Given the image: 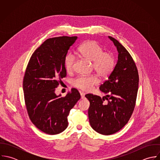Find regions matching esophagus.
Returning <instances> with one entry per match:
<instances>
[{
    "instance_id": "34e87169",
    "label": "esophagus",
    "mask_w": 160,
    "mask_h": 160,
    "mask_svg": "<svg viewBox=\"0 0 160 160\" xmlns=\"http://www.w3.org/2000/svg\"><path fill=\"white\" fill-rule=\"evenodd\" d=\"M85 93L84 92H81V98H84L85 97Z\"/></svg>"
}]
</instances>
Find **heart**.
<instances>
[{
	"mask_svg": "<svg viewBox=\"0 0 160 160\" xmlns=\"http://www.w3.org/2000/svg\"><path fill=\"white\" fill-rule=\"evenodd\" d=\"M103 48L95 41H88L78 48V52L84 59L92 62V69L98 76L103 79H107L114 70L116 60L113 54L110 52H103ZM76 62L75 56L72 53L68 54L65 58V68L68 72L73 71ZM99 82L97 75L80 76L74 79L72 85L84 91H90L93 87Z\"/></svg>",
	"mask_w": 160,
	"mask_h": 160,
	"instance_id": "b5f03b06",
	"label": "heart"
}]
</instances>
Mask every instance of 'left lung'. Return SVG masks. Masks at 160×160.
Masks as SVG:
<instances>
[{
	"label": "left lung",
	"mask_w": 160,
	"mask_h": 160,
	"mask_svg": "<svg viewBox=\"0 0 160 160\" xmlns=\"http://www.w3.org/2000/svg\"><path fill=\"white\" fill-rule=\"evenodd\" d=\"M108 37L116 47L118 60L108 79L99 88L105 96L85 95L90 102V124L103 135L113 134L128 122L136 106L139 80L137 67L129 52L116 39Z\"/></svg>",
	"instance_id": "1"
}]
</instances>
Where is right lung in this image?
Masks as SVG:
<instances>
[{
	"instance_id": "right-lung-1",
	"label": "right lung",
	"mask_w": 160,
	"mask_h": 160,
	"mask_svg": "<svg viewBox=\"0 0 160 160\" xmlns=\"http://www.w3.org/2000/svg\"><path fill=\"white\" fill-rule=\"evenodd\" d=\"M77 38L47 39L34 52L26 69L23 88L28 114L35 126L47 134H57L67 129L69 111L81 98L75 88L65 97L55 93L61 79L67 76L65 58Z\"/></svg>"
}]
</instances>
